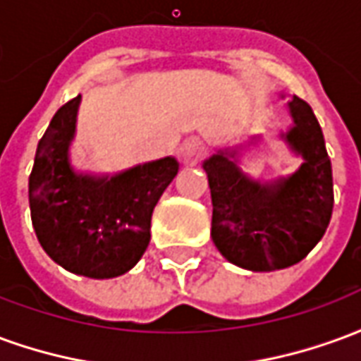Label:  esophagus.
I'll return each instance as SVG.
<instances>
[{"mask_svg":"<svg viewBox=\"0 0 361 361\" xmlns=\"http://www.w3.org/2000/svg\"><path fill=\"white\" fill-rule=\"evenodd\" d=\"M180 157L185 164H195V162H199V160L204 157L203 142L199 141V139H195V137H193V139H188V141L181 145Z\"/></svg>","mask_w":361,"mask_h":361,"instance_id":"obj_1","label":"esophagus"}]
</instances>
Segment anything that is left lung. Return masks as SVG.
I'll use <instances>...</instances> for the list:
<instances>
[{"instance_id": "obj_1", "label": "left lung", "mask_w": 361, "mask_h": 361, "mask_svg": "<svg viewBox=\"0 0 361 361\" xmlns=\"http://www.w3.org/2000/svg\"><path fill=\"white\" fill-rule=\"evenodd\" d=\"M288 111L292 126L280 131V139L302 157L290 176L259 181L243 173L240 154L261 135L203 162L212 199V242L232 265L253 272L300 263L323 238L333 214V168L321 126L298 96L290 98Z\"/></svg>"}]
</instances>
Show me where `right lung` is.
<instances>
[{
    "label": "right lung",
    "mask_w": 361,
    "mask_h": 361,
    "mask_svg": "<svg viewBox=\"0 0 361 361\" xmlns=\"http://www.w3.org/2000/svg\"><path fill=\"white\" fill-rule=\"evenodd\" d=\"M81 94L63 104L38 142L28 203L42 250L66 271L114 279L131 271L150 242L158 199L180 170L172 157L116 176H89L71 164Z\"/></svg>",
    "instance_id": "right-lung-1"
}]
</instances>
